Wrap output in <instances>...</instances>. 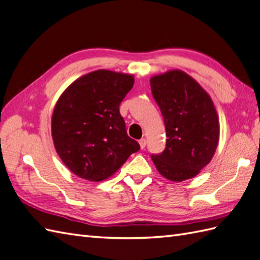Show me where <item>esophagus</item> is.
<instances>
[{"mask_svg": "<svg viewBox=\"0 0 260 260\" xmlns=\"http://www.w3.org/2000/svg\"><path fill=\"white\" fill-rule=\"evenodd\" d=\"M139 144H140L141 149H144L145 145H147V140H145V139H141V140H139Z\"/></svg>", "mask_w": 260, "mask_h": 260, "instance_id": "1", "label": "esophagus"}]
</instances>
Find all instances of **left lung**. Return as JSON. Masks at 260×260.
<instances>
[{"label":"left lung","instance_id":"obj_1","mask_svg":"<svg viewBox=\"0 0 260 260\" xmlns=\"http://www.w3.org/2000/svg\"><path fill=\"white\" fill-rule=\"evenodd\" d=\"M150 85L167 131L166 149L151 154V159L168 180L193 178L210 163L217 148L219 125L212 100L181 71L154 76Z\"/></svg>","mask_w":260,"mask_h":260}]
</instances>
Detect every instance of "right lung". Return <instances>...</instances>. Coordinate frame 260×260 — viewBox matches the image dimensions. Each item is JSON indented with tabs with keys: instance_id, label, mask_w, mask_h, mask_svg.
I'll return each instance as SVG.
<instances>
[{
	"instance_id": "obj_1",
	"label": "right lung",
	"mask_w": 260,
	"mask_h": 260,
	"mask_svg": "<svg viewBox=\"0 0 260 260\" xmlns=\"http://www.w3.org/2000/svg\"><path fill=\"white\" fill-rule=\"evenodd\" d=\"M134 82L131 75L101 69L74 81L57 101L52 118L55 149L79 178L106 180L140 150L126 135L119 110Z\"/></svg>"
}]
</instances>
